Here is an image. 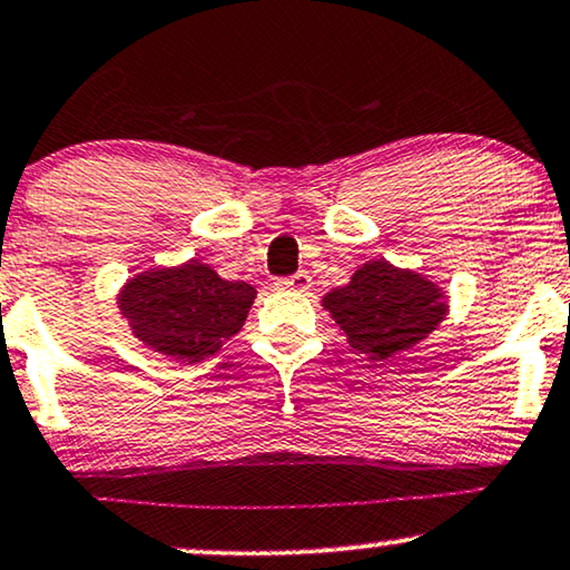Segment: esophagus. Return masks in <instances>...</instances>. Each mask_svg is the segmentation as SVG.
I'll list each match as a JSON object with an SVG mask.
<instances>
[{
    "label": "esophagus",
    "mask_w": 570,
    "mask_h": 570,
    "mask_svg": "<svg viewBox=\"0 0 570 570\" xmlns=\"http://www.w3.org/2000/svg\"><path fill=\"white\" fill-rule=\"evenodd\" d=\"M277 291H308L312 287V277H308V272H295L291 277H279L275 283Z\"/></svg>",
    "instance_id": "obj_1"
}]
</instances>
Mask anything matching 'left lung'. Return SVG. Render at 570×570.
Listing matches in <instances>:
<instances>
[{"instance_id": "left-lung-1", "label": "left lung", "mask_w": 570, "mask_h": 570, "mask_svg": "<svg viewBox=\"0 0 570 570\" xmlns=\"http://www.w3.org/2000/svg\"><path fill=\"white\" fill-rule=\"evenodd\" d=\"M351 348L372 361H387L413 348L440 327L448 314L438 283L411 269H397L384 258L366 262L351 283L322 298Z\"/></svg>"}]
</instances>
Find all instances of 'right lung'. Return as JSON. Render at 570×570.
Listing matches in <instances>:
<instances>
[{"label":"right lung","mask_w":570,"mask_h":570,"mask_svg":"<svg viewBox=\"0 0 570 570\" xmlns=\"http://www.w3.org/2000/svg\"><path fill=\"white\" fill-rule=\"evenodd\" d=\"M256 291L222 279L209 264L154 267L125 283L117 295L132 335L146 348L180 364H202L238 335Z\"/></svg>","instance_id":"add662e5"}]
</instances>
